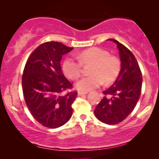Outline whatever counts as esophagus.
<instances>
[{
  "mask_svg": "<svg viewBox=\"0 0 159 159\" xmlns=\"http://www.w3.org/2000/svg\"><path fill=\"white\" fill-rule=\"evenodd\" d=\"M85 94H87V92H82V91H78V96H82V95H85Z\"/></svg>",
  "mask_w": 159,
  "mask_h": 159,
  "instance_id": "obj_1",
  "label": "esophagus"
}]
</instances>
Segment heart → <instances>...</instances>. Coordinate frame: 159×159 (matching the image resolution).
<instances>
[{
  "label": "heart",
  "mask_w": 159,
  "mask_h": 159,
  "mask_svg": "<svg viewBox=\"0 0 159 159\" xmlns=\"http://www.w3.org/2000/svg\"><path fill=\"white\" fill-rule=\"evenodd\" d=\"M75 60L66 58L63 63V71L66 77L77 80L81 76L82 66L91 65L89 68L90 75L82 78L76 84V88L82 92L97 88L102 84H110L119 76L121 63L119 58L111 55L105 49L93 47L81 51Z\"/></svg>",
  "instance_id": "heart-1"
}]
</instances>
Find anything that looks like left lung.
<instances>
[{
	"label": "left lung",
	"mask_w": 159,
	"mask_h": 159,
	"mask_svg": "<svg viewBox=\"0 0 159 159\" xmlns=\"http://www.w3.org/2000/svg\"><path fill=\"white\" fill-rule=\"evenodd\" d=\"M119 49L121 69L113 85L103 91L105 97L94 110L98 120L108 125H116L129 116L139 100L142 87V73L136 58L125 45L109 39Z\"/></svg>",
	"instance_id": "obj_1"
}]
</instances>
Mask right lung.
<instances>
[{
  "label": "right lung",
  "instance_id": "1",
  "mask_svg": "<svg viewBox=\"0 0 159 159\" xmlns=\"http://www.w3.org/2000/svg\"><path fill=\"white\" fill-rule=\"evenodd\" d=\"M58 42H46L28 57L22 75V90L29 111L38 123L56 129L69 121L78 92L62 72V56L72 50Z\"/></svg>",
  "mask_w": 159,
  "mask_h": 159
}]
</instances>
